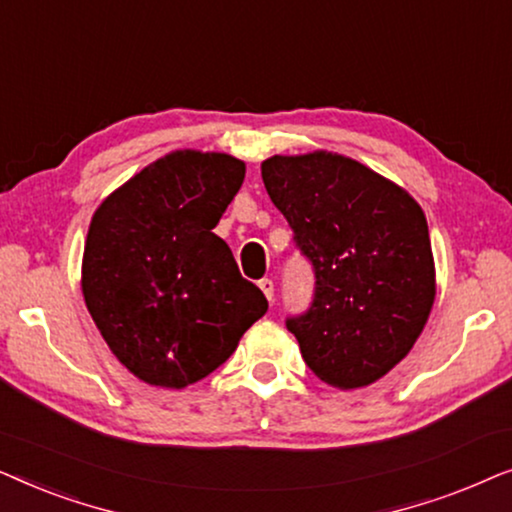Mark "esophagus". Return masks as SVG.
<instances>
[{"label":"esophagus","mask_w":512,"mask_h":512,"mask_svg":"<svg viewBox=\"0 0 512 512\" xmlns=\"http://www.w3.org/2000/svg\"><path fill=\"white\" fill-rule=\"evenodd\" d=\"M258 286H261V291L265 293V298L268 300H275V282H272V279H261V282H258Z\"/></svg>","instance_id":"34e87169"}]
</instances>
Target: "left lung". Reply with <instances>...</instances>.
Listing matches in <instances>:
<instances>
[{"label": "left lung", "instance_id": "1", "mask_svg": "<svg viewBox=\"0 0 512 512\" xmlns=\"http://www.w3.org/2000/svg\"><path fill=\"white\" fill-rule=\"evenodd\" d=\"M261 174L314 270L312 303L286 328L319 380L368 387L408 356L436 298L422 207L338 153L272 156Z\"/></svg>", "mask_w": 512, "mask_h": 512}]
</instances>
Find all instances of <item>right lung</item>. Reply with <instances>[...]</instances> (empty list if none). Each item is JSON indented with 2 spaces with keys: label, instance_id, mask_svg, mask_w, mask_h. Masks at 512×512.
<instances>
[{
  "label": "right lung",
  "instance_id": "1",
  "mask_svg": "<svg viewBox=\"0 0 512 512\" xmlns=\"http://www.w3.org/2000/svg\"><path fill=\"white\" fill-rule=\"evenodd\" d=\"M244 181L228 153L174 151L97 207L81 289L116 359L146 384L184 389L214 373L268 300L212 230Z\"/></svg>",
  "mask_w": 512,
  "mask_h": 512
}]
</instances>
